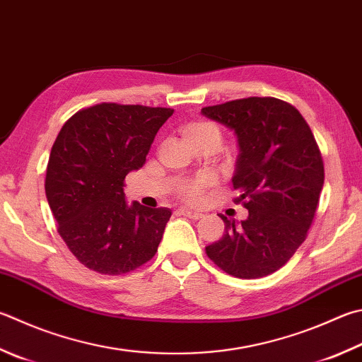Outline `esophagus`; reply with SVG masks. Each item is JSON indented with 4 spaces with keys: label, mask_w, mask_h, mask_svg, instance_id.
I'll use <instances>...</instances> for the list:
<instances>
[{
    "label": "esophagus",
    "mask_w": 362,
    "mask_h": 362,
    "mask_svg": "<svg viewBox=\"0 0 362 362\" xmlns=\"http://www.w3.org/2000/svg\"><path fill=\"white\" fill-rule=\"evenodd\" d=\"M178 214H181L184 217H189V219H200V217L203 216L202 213H199V211H190V209H186V208H180Z\"/></svg>",
    "instance_id": "34e87169"
}]
</instances>
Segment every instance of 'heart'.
<instances>
[{
    "label": "heart",
    "mask_w": 362,
    "mask_h": 362,
    "mask_svg": "<svg viewBox=\"0 0 362 362\" xmlns=\"http://www.w3.org/2000/svg\"><path fill=\"white\" fill-rule=\"evenodd\" d=\"M184 139L189 143V145H199V143L204 141H214L217 145H221V131L214 124L206 121H199L189 124L184 129ZM216 184V178L213 175H200L199 178L184 181L180 189L178 195L182 200L189 203H195L202 199V195L206 192V189Z\"/></svg>",
    "instance_id": "b5f03b06"
}]
</instances>
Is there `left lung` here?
<instances>
[{
	"instance_id": "left-lung-1",
	"label": "left lung",
	"mask_w": 362,
	"mask_h": 362,
	"mask_svg": "<svg viewBox=\"0 0 362 362\" xmlns=\"http://www.w3.org/2000/svg\"><path fill=\"white\" fill-rule=\"evenodd\" d=\"M202 113L235 132L240 146L233 175L236 203L249 209L238 223L221 216L225 231L206 255L240 279L269 276L287 263L308 236L325 167L303 115L276 98H245L204 107Z\"/></svg>"
}]
</instances>
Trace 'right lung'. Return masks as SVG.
Returning <instances> with one entry per match:
<instances>
[{
  "label": "right lung",
  "instance_id": "right-lung-1",
  "mask_svg": "<svg viewBox=\"0 0 362 362\" xmlns=\"http://www.w3.org/2000/svg\"><path fill=\"white\" fill-rule=\"evenodd\" d=\"M172 108L102 104L64 122L52 146L45 195L58 233L77 260L100 274L140 268L158 252L168 208L126 203L124 178L146 160Z\"/></svg>",
  "mask_w": 362,
  "mask_h": 362
}]
</instances>
